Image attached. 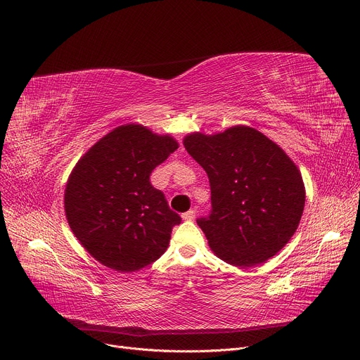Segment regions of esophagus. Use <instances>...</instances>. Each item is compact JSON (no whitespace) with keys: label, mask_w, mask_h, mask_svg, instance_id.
Instances as JSON below:
<instances>
[{"label":"esophagus","mask_w":360,"mask_h":360,"mask_svg":"<svg viewBox=\"0 0 360 360\" xmlns=\"http://www.w3.org/2000/svg\"><path fill=\"white\" fill-rule=\"evenodd\" d=\"M195 214H197L195 210H189V211H186V212L182 214V219L186 220V221H191V220L195 219Z\"/></svg>","instance_id":"34e87169"}]
</instances>
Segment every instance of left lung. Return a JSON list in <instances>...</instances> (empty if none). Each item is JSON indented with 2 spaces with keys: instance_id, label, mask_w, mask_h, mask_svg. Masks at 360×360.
<instances>
[{
  "instance_id": "left-lung-1",
  "label": "left lung",
  "mask_w": 360,
  "mask_h": 360,
  "mask_svg": "<svg viewBox=\"0 0 360 360\" xmlns=\"http://www.w3.org/2000/svg\"><path fill=\"white\" fill-rule=\"evenodd\" d=\"M184 146L208 175L211 214L198 219L221 260L249 268L275 256L298 229L305 204L301 172L275 141L249 126L200 131Z\"/></svg>"
}]
</instances>
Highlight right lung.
<instances>
[{"instance_id": "right-lung-1", "label": "right lung", "mask_w": 360, "mask_h": 360, "mask_svg": "<svg viewBox=\"0 0 360 360\" xmlns=\"http://www.w3.org/2000/svg\"><path fill=\"white\" fill-rule=\"evenodd\" d=\"M178 149L169 134L141 124L114 129L78 160L65 188V214L85 250L117 272H136L169 246L181 217L150 184Z\"/></svg>"}]
</instances>
